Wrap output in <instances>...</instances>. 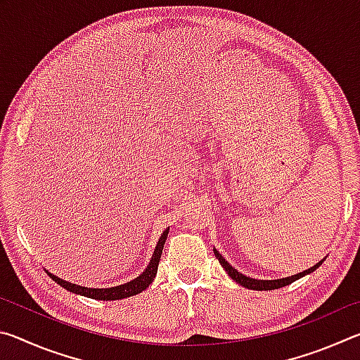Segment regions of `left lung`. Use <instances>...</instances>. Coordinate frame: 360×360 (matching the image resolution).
<instances>
[{
  "mask_svg": "<svg viewBox=\"0 0 360 360\" xmlns=\"http://www.w3.org/2000/svg\"><path fill=\"white\" fill-rule=\"evenodd\" d=\"M212 251H214V255L217 257V260L221 262V265L225 271H227V275L233 279L235 283H238L240 285H243V288L246 289H251V290H273V289H279V288H284V285H289L290 283L297 281V279H300L303 276L309 275V273H313L316 268H319L322 265V262H324V259H322L321 262H318L314 266L308 268V270H304L302 273H297V275H292V276H288V278H279V279H255V278H251V276H246L243 275V273H240L236 268L231 266L227 260H225L222 257V254L217 251L216 248H212Z\"/></svg>",
  "mask_w": 360,
  "mask_h": 360,
  "instance_id": "obj_1",
  "label": "left lung"
}]
</instances>
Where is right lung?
Wrapping results in <instances>:
<instances>
[{
	"instance_id": "1",
	"label": "right lung",
	"mask_w": 360,
	"mask_h": 360,
	"mask_svg": "<svg viewBox=\"0 0 360 360\" xmlns=\"http://www.w3.org/2000/svg\"><path fill=\"white\" fill-rule=\"evenodd\" d=\"M168 231H169V227L165 231H163L160 238H158L157 246L154 249V254H152V257L149 260L148 266H146V270L141 273V275L136 276L135 279H131V281H129V283H125V284L114 285V288H103V289L85 288V285H77V284L68 283L62 278L52 275V273H49L47 270L46 271H47V275L51 276L57 284L62 285L63 289L72 292V294L94 298V300H106V302L108 300H120V298H127V297L141 294L143 290L149 288V284L154 281V278L157 275L158 262H160V257H162L163 245H165V241L168 238Z\"/></svg>"
}]
</instances>
